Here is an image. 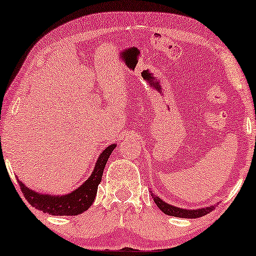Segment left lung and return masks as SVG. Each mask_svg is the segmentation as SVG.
<instances>
[{"mask_svg":"<svg viewBox=\"0 0 256 256\" xmlns=\"http://www.w3.org/2000/svg\"><path fill=\"white\" fill-rule=\"evenodd\" d=\"M152 194V197L155 202V204L158 206V208L162 211L163 213H166L168 216H177V218H188V219H197L199 216H206L208 213L212 212L213 208L216 206H218V204L211 205V206H206V208H196V210H188V208H177V206L170 205L162 200L158 196H156L155 194H152V191H150Z\"/></svg>","mask_w":256,"mask_h":256,"instance_id":"left-lung-1","label":"left lung"}]
</instances>
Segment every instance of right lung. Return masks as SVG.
Segmentation results:
<instances>
[{
  "mask_svg": "<svg viewBox=\"0 0 256 256\" xmlns=\"http://www.w3.org/2000/svg\"><path fill=\"white\" fill-rule=\"evenodd\" d=\"M115 146H116L115 143L108 146L100 154L90 176L74 191L66 194H38L26 186L23 182L18 180L24 197L31 206L51 216H78L87 211L94 202L98 185L100 184L101 178H102L104 169Z\"/></svg>",
  "mask_w": 256,
  "mask_h": 256,
  "instance_id": "add662e5",
  "label": "right lung"
}]
</instances>
